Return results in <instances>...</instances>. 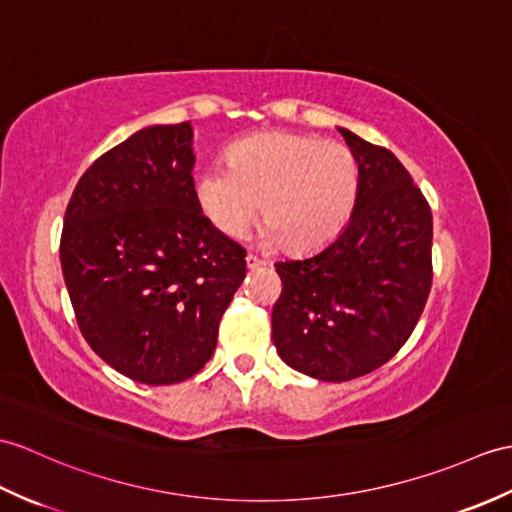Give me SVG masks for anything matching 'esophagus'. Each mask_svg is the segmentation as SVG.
I'll list each match as a JSON object with an SVG mask.
<instances>
[{"label":"esophagus","instance_id":"esophagus-1","mask_svg":"<svg viewBox=\"0 0 512 512\" xmlns=\"http://www.w3.org/2000/svg\"><path fill=\"white\" fill-rule=\"evenodd\" d=\"M246 266L251 268V270H257V268H261V266H266V261L259 259V257L253 255V253H248V255H246Z\"/></svg>","mask_w":512,"mask_h":512}]
</instances>
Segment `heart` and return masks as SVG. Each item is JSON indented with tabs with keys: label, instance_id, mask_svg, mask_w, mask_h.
<instances>
[{
	"label": "heart",
	"instance_id": "b5f03b06",
	"mask_svg": "<svg viewBox=\"0 0 512 512\" xmlns=\"http://www.w3.org/2000/svg\"><path fill=\"white\" fill-rule=\"evenodd\" d=\"M227 168L196 176L194 198L213 229L242 237L259 216L264 242L312 251L347 227L360 196L355 152L314 135L259 133L235 141Z\"/></svg>",
	"mask_w": 512,
	"mask_h": 512
}]
</instances>
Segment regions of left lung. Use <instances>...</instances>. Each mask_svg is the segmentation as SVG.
Masks as SVG:
<instances>
[{
    "label": "left lung",
    "mask_w": 512,
    "mask_h": 512,
    "mask_svg": "<svg viewBox=\"0 0 512 512\" xmlns=\"http://www.w3.org/2000/svg\"><path fill=\"white\" fill-rule=\"evenodd\" d=\"M360 161L358 205L318 253L275 264L272 342L294 371L349 382L386 364L432 288V209L390 150L338 128Z\"/></svg>",
    "instance_id": "1"
}]
</instances>
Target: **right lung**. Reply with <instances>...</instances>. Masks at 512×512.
Returning <instances> with one entry per match:
<instances>
[{
	"mask_svg": "<svg viewBox=\"0 0 512 512\" xmlns=\"http://www.w3.org/2000/svg\"><path fill=\"white\" fill-rule=\"evenodd\" d=\"M192 124L148 126L80 176L61 266L82 336L135 382L178 384L205 366L246 275V251L194 198Z\"/></svg>",
	"mask_w": 512,
	"mask_h": 512,
	"instance_id": "right-lung-1",
	"label": "right lung"
}]
</instances>
